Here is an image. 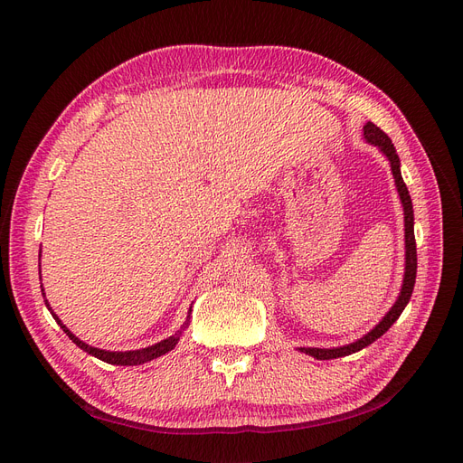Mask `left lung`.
Segmentation results:
<instances>
[{"label": "left lung", "instance_id": "left-lung-1", "mask_svg": "<svg viewBox=\"0 0 463 463\" xmlns=\"http://www.w3.org/2000/svg\"><path fill=\"white\" fill-rule=\"evenodd\" d=\"M364 139L377 146L386 160L390 162V169L393 175V181H395V188H398L400 194V202L403 207V222H405V273H403V282H402V290L398 299L390 307V311L383 317V320L367 332L364 337H360L354 343H348L343 346H334V348H317V346H298L299 352L303 354H309L317 360H334V358H343L348 354H354V352L369 346L373 341H377L381 335H384L390 326L398 320L403 313V309L407 307L412 288H414V280H416V241H414V213H412V202H411V195L409 190L403 183L402 177V162L398 152H395V146L392 143V139L384 134L381 128H377L373 122H365L364 126Z\"/></svg>", "mask_w": 463, "mask_h": 463}]
</instances>
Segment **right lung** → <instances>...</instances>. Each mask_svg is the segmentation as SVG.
<instances>
[{
  "instance_id": "obj_1",
  "label": "right lung",
  "mask_w": 463,
  "mask_h": 463,
  "mask_svg": "<svg viewBox=\"0 0 463 463\" xmlns=\"http://www.w3.org/2000/svg\"><path fill=\"white\" fill-rule=\"evenodd\" d=\"M39 258H41V254H39ZM39 273H41V269H39ZM41 292H43V298H45V290H41ZM45 305H47V309L51 311V315L54 317V320L58 322V326L65 332V335H68L79 348H82L84 352H88V354H92L94 358H98V360H101V362H107V364H111V365H141V364H146V362H150V360H156V358L167 354V352H171L175 346H177V343H179L183 332H184V329H186L188 324H190V313H192V307H190V309H188V317H186L184 324L181 326L179 332H175L171 337H167V339H164V341H160V343H156V345H150V346L139 348V350H124V352H120V350H103V348H96V346H92V345H86V343L80 341L75 334L70 332L68 326L61 324V320L54 315L52 307L49 305L47 299H45Z\"/></svg>"
}]
</instances>
